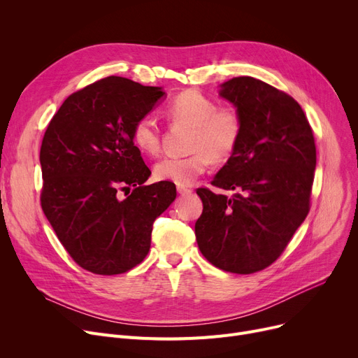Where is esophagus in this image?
<instances>
[{"mask_svg":"<svg viewBox=\"0 0 358 358\" xmlns=\"http://www.w3.org/2000/svg\"><path fill=\"white\" fill-rule=\"evenodd\" d=\"M177 192L180 193V194H192L193 193V190L192 189H189V187H182V185H178L177 187Z\"/></svg>","mask_w":358,"mask_h":358,"instance_id":"obj_1","label":"esophagus"}]
</instances>
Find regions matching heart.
I'll return each instance as SVG.
<instances>
[{
	"instance_id": "b5f03b06",
	"label": "heart",
	"mask_w": 358,
	"mask_h": 358,
	"mask_svg": "<svg viewBox=\"0 0 358 358\" xmlns=\"http://www.w3.org/2000/svg\"><path fill=\"white\" fill-rule=\"evenodd\" d=\"M166 117L192 127L190 155L165 157L155 164L158 180L177 185H190L210 168L212 162H224L234 154L242 138L241 111L232 104H222L197 90L180 92L165 108ZM134 143L148 155L161 150V129L152 116L141 117L131 130Z\"/></svg>"
}]
</instances>
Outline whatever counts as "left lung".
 <instances>
[{
  "instance_id": "1",
  "label": "left lung",
  "mask_w": 358,
  "mask_h": 358,
  "mask_svg": "<svg viewBox=\"0 0 358 358\" xmlns=\"http://www.w3.org/2000/svg\"><path fill=\"white\" fill-rule=\"evenodd\" d=\"M220 96L241 111L243 130L212 185L236 193L197 189L196 239L215 267L252 274L283 254L310 210L315 138L300 104L267 83L236 77L222 84Z\"/></svg>"
}]
</instances>
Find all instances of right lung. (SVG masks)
I'll return each mask as SVG.
<instances>
[{
    "instance_id": "obj_1",
    "label": "right lung",
    "mask_w": 358,
    "mask_h": 358,
    "mask_svg": "<svg viewBox=\"0 0 358 358\" xmlns=\"http://www.w3.org/2000/svg\"><path fill=\"white\" fill-rule=\"evenodd\" d=\"M164 94L107 77L71 94L45 131L42 209L66 252L90 273L115 275L141 264L155 219L176 200L171 181L143 185L150 169L131 139L135 123Z\"/></svg>"
}]
</instances>
